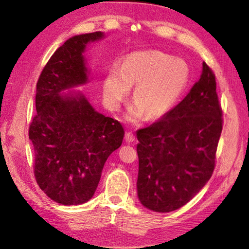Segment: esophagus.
<instances>
[{"label":"esophagus","mask_w":249,"mask_h":249,"mask_svg":"<svg viewBox=\"0 0 249 249\" xmlns=\"http://www.w3.org/2000/svg\"><path fill=\"white\" fill-rule=\"evenodd\" d=\"M125 141H126V142H135V135L133 134V133H130V132H128V133H126L125 134Z\"/></svg>","instance_id":"1"}]
</instances>
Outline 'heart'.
I'll list each match as a JSON object with an SVG mask.
<instances>
[{"label": "heart", "instance_id": "heart-1", "mask_svg": "<svg viewBox=\"0 0 249 249\" xmlns=\"http://www.w3.org/2000/svg\"><path fill=\"white\" fill-rule=\"evenodd\" d=\"M190 79V69L182 59L158 50L128 54L122 67L113 65L103 80V96L107 107L117 109L135 86L134 103L126 119L137 122L147 114L157 120L169 113L178 102Z\"/></svg>", "mask_w": 249, "mask_h": 249}]
</instances>
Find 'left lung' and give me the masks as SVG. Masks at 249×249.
Segmentation results:
<instances>
[{
  "label": "left lung",
  "instance_id": "8db88e82",
  "mask_svg": "<svg viewBox=\"0 0 249 249\" xmlns=\"http://www.w3.org/2000/svg\"><path fill=\"white\" fill-rule=\"evenodd\" d=\"M222 123L215 75L203 62L187 96L136 132L137 196L146 209L171 212L199 193L213 174Z\"/></svg>",
  "mask_w": 249,
  "mask_h": 249
}]
</instances>
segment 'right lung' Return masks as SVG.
<instances>
[{"instance_id":"obj_1","label":"right lung","mask_w":249,"mask_h":249,"mask_svg":"<svg viewBox=\"0 0 249 249\" xmlns=\"http://www.w3.org/2000/svg\"><path fill=\"white\" fill-rule=\"evenodd\" d=\"M104 37L102 32L70 37L50 57L37 82V114L28 133L34 174L41 190L62 205L83 204L94 196L105 161L123 142L120 122L96 111L82 91L70 90L89 82L83 53Z\"/></svg>"}]
</instances>
